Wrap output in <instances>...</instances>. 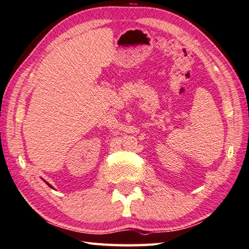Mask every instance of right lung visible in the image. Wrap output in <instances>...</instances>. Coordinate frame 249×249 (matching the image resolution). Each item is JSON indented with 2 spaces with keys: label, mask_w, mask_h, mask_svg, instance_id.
<instances>
[{
  "label": "right lung",
  "mask_w": 249,
  "mask_h": 249,
  "mask_svg": "<svg viewBox=\"0 0 249 249\" xmlns=\"http://www.w3.org/2000/svg\"><path fill=\"white\" fill-rule=\"evenodd\" d=\"M45 182H46V181H45ZM46 183H47V182H46ZM47 186H48V187H51V188H52V189H53V187H52V186H51V184H50V183H47Z\"/></svg>",
  "instance_id": "right-lung-1"
}]
</instances>
